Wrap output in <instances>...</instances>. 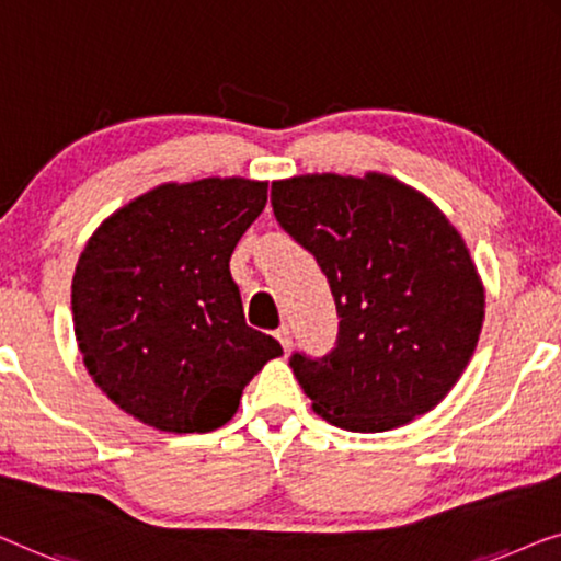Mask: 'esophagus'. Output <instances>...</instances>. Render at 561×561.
<instances>
[{
    "mask_svg": "<svg viewBox=\"0 0 561 561\" xmlns=\"http://www.w3.org/2000/svg\"><path fill=\"white\" fill-rule=\"evenodd\" d=\"M274 335H277V341L282 343V348H284V351H289V345H291L289 325H279V330H277V333H274Z\"/></svg>",
    "mask_w": 561,
    "mask_h": 561,
    "instance_id": "esophagus-1",
    "label": "esophagus"
}]
</instances>
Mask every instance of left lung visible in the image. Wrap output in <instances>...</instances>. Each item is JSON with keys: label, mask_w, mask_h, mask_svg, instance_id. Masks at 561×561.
I'll use <instances>...</instances> for the list:
<instances>
[{"label": "left lung", "mask_w": 561, "mask_h": 561, "mask_svg": "<svg viewBox=\"0 0 561 561\" xmlns=\"http://www.w3.org/2000/svg\"><path fill=\"white\" fill-rule=\"evenodd\" d=\"M279 226L328 277L337 341L289 368L322 420L386 432L435 409L468 366L485 314L476 264L435 203L399 180L272 183Z\"/></svg>", "instance_id": "1"}]
</instances>
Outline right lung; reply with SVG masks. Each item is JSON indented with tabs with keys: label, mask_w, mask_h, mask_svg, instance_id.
Masks as SVG:
<instances>
[{
	"label": "right lung",
	"mask_w": 561,
	"mask_h": 561,
	"mask_svg": "<svg viewBox=\"0 0 561 561\" xmlns=\"http://www.w3.org/2000/svg\"><path fill=\"white\" fill-rule=\"evenodd\" d=\"M266 205V183H168L124 205L85 243L73 274V328L101 391L162 432H210L243 386L282 356L247 325L228 262Z\"/></svg>",
	"instance_id": "1"
}]
</instances>
